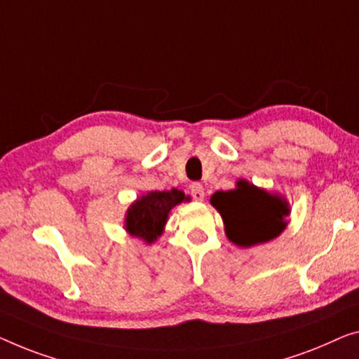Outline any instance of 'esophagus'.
Listing matches in <instances>:
<instances>
[{"label":"esophagus","instance_id":"1","mask_svg":"<svg viewBox=\"0 0 359 359\" xmlns=\"http://www.w3.org/2000/svg\"><path fill=\"white\" fill-rule=\"evenodd\" d=\"M190 195L195 201H203L205 200V189H203L201 184L195 182V184H191V187H190Z\"/></svg>","mask_w":359,"mask_h":359}]
</instances>
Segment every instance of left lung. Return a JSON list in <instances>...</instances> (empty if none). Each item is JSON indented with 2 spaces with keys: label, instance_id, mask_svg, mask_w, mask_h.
<instances>
[{
  "label": "left lung",
  "instance_id": "8db88e82",
  "mask_svg": "<svg viewBox=\"0 0 359 359\" xmlns=\"http://www.w3.org/2000/svg\"><path fill=\"white\" fill-rule=\"evenodd\" d=\"M211 205L221 212L227 238L238 247H253L276 238L287 222L288 206L280 196L238 180L237 189L216 191Z\"/></svg>",
  "mask_w": 359,
  "mask_h": 359
}]
</instances>
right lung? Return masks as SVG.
I'll list each match as a JSON object with an SVG mask.
<instances>
[{
	"mask_svg": "<svg viewBox=\"0 0 359 359\" xmlns=\"http://www.w3.org/2000/svg\"><path fill=\"white\" fill-rule=\"evenodd\" d=\"M185 200V195L179 190L151 191L128 208L126 229L127 232L151 243L163 233V227L168 221V214L175 205Z\"/></svg>",
	"mask_w": 359,
	"mask_h": 359,
	"instance_id": "right-lung-1",
	"label": "right lung"
}]
</instances>
